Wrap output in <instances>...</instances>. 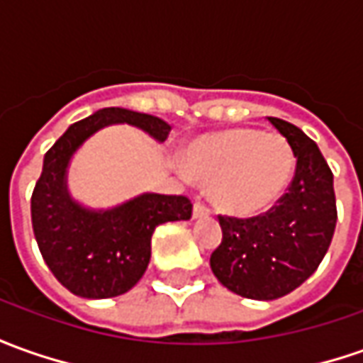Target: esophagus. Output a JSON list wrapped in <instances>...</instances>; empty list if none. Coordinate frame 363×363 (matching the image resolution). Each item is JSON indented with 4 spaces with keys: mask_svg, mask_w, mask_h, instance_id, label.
<instances>
[{
    "mask_svg": "<svg viewBox=\"0 0 363 363\" xmlns=\"http://www.w3.org/2000/svg\"><path fill=\"white\" fill-rule=\"evenodd\" d=\"M211 214V208L206 206V204H202V202H196L194 206H192V216L194 218H202V216H208Z\"/></svg>",
    "mask_w": 363,
    "mask_h": 363,
    "instance_id": "1",
    "label": "esophagus"
}]
</instances>
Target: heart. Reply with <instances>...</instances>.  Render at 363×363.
<instances>
[{
	"mask_svg": "<svg viewBox=\"0 0 363 363\" xmlns=\"http://www.w3.org/2000/svg\"><path fill=\"white\" fill-rule=\"evenodd\" d=\"M186 167L208 182L218 208L248 216L268 211L284 194L294 177L296 152L278 133L240 127L194 140Z\"/></svg>",
	"mask_w": 363,
	"mask_h": 363,
	"instance_id": "1",
	"label": "heart"
}]
</instances>
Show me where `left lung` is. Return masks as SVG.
I'll use <instances>...</instances> for the list:
<instances>
[{
	"instance_id": "1",
	"label": "left lung",
	"mask_w": 363,
	"mask_h": 363,
	"mask_svg": "<svg viewBox=\"0 0 363 363\" xmlns=\"http://www.w3.org/2000/svg\"><path fill=\"white\" fill-rule=\"evenodd\" d=\"M268 121L294 149V179L268 213L220 214L223 242L211 254L218 282L252 300L282 298L314 274L337 220L334 174L316 143L288 121Z\"/></svg>"
}]
</instances>
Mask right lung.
I'll use <instances>...</instances> for the list:
<instances>
[{
  "label": "right lung",
  "instance_id": "right-lung-1",
  "mask_svg": "<svg viewBox=\"0 0 363 363\" xmlns=\"http://www.w3.org/2000/svg\"><path fill=\"white\" fill-rule=\"evenodd\" d=\"M129 123L164 140L167 121L147 113L107 107L69 127L45 152L31 194V223L49 270L81 298H113L129 292L150 260V238L162 223L189 220L192 204L182 194L145 192L109 211H91L71 199L67 167L75 150L103 127Z\"/></svg>",
  "mask_w": 363,
  "mask_h": 363
}]
</instances>
